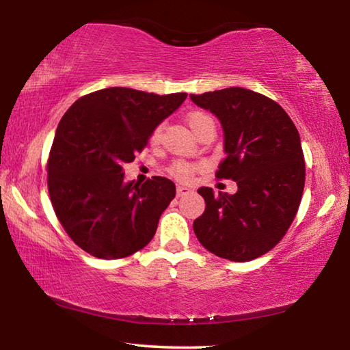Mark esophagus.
I'll return each mask as SVG.
<instances>
[{
	"instance_id": "1",
	"label": "esophagus",
	"mask_w": 350,
	"mask_h": 350,
	"mask_svg": "<svg viewBox=\"0 0 350 350\" xmlns=\"http://www.w3.org/2000/svg\"><path fill=\"white\" fill-rule=\"evenodd\" d=\"M193 189L188 188V187H183V185H177V196H187V194L191 193Z\"/></svg>"
}]
</instances>
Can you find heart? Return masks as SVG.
<instances>
[{
	"label": "heart",
	"instance_id": "heart-1",
	"mask_svg": "<svg viewBox=\"0 0 350 350\" xmlns=\"http://www.w3.org/2000/svg\"><path fill=\"white\" fill-rule=\"evenodd\" d=\"M187 123H188V126L191 128V131L198 135L205 126L213 125V120L208 114H205V112L193 111L187 116ZM161 131H162L161 126H157L156 129H154V133L151 135L152 144H157L159 139H161ZM196 170H198V167H194V165H189L185 162H176L173 167L170 168V174L174 176L176 179H179V180H189L193 177V174L196 173Z\"/></svg>",
	"mask_w": 350,
	"mask_h": 350
}]
</instances>
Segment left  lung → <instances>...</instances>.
<instances>
[{"label":"left lung","mask_w":350,"mask_h":350,"mask_svg":"<svg viewBox=\"0 0 350 350\" xmlns=\"http://www.w3.org/2000/svg\"><path fill=\"white\" fill-rule=\"evenodd\" d=\"M193 103L221 122L225 159L217 179H232L234 194L202 187L205 211L193 230L206 250L245 262L271 250L293 222L303 198L306 165L298 129L273 100L245 88L196 96Z\"/></svg>","instance_id":"8db88e82"}]
</instances>
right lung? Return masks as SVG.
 <instances>
[{
    "label": "right lung",
    "mask_w": 350,
    "mask_h": 350,
    "mask_svg": "<svg viewBox=\"0 0 350 350\" xmlns=\"http://www.w3.org/2000/svg\"><path fill=\"white\" fill-rule=\"evenodd\" d=\"M185 98L106 88L77 100L58 123L47 161L51 202L70 239L92 256H129L156 234L176 185L161 176L125 182L122 167Z\"/></svg>",
    "instance_id": "1"
}]
</instances>
